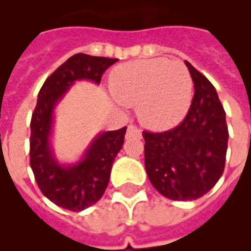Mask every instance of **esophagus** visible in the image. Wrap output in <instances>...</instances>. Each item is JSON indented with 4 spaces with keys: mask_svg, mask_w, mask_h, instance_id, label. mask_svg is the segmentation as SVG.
I'll use <instances>...</instances> for the list:
<instances>
[{
    "mask_svg": "<svg viewBox=\"0 0 251 251\" xmlns=\"http://www.w3.org/2000/svg\"><path fill=\"white\" fill-rule=\"evenodd\" d=\"M125 137H126V139H131V138H138V139H141L142 138L141 129H138L135 125H129Z\"/></svg>",
    "mask_w": 251,
    "mask_h": 251,
    "instance_id": "1",
    "label": "esophagus"
}]
</instances>
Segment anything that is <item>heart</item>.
Instances as JSON below:
<instances>
[{
    "label": "heart",
    "mask_w": 251,
    "mask_h": 251,
    "mask_svg": "<svg viewBox=\"0 0 251 251\" xmlns=\"http://www.w3.org/2000/svg\"><path fill=\"white\" fill-rule=\"evenodd\" d=\"M110 78L116 98L138 105V117L150 129L161 131L175 127L191 105L190 73L179 61H131L113 69Z\"/></svg>",
    "instance_id": "b5f03b06"
}]
</instances>
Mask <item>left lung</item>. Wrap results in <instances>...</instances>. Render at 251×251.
Wrapping results in <instances>:
<instances>
[{
	"instance_id": "obj_1",
	"label": "left lung",
	"mask_w": 251,
	"mask_h": 251,
	"mask_svg": "<svg viewBox=\"0 0 251 251\" xmlns=\"http://www.w3.org/2000/svg\"><path fill=\"white\" fill-rule=\"evenodd\" d=\"M194 98L186 117L164 133L143 131L145 167L150 181L172 201H193L222 177L228 149L226 112L215 87L191 66Z\"/></svg>"
}]
</instances>
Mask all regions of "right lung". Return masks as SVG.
Returning <instances> with one entry per match:
<instances>
[{
    "instance_id": "right-lung-1",
    "label": "right lung",
    "mask_w": 251,
    "mask_h": 251,
    "mask_svg": "<svg viewBox=\"0 0 251 251\" xmlns=\"http://www.w3.org/2000/svg\"><path fill=\"white\" fill-rule=\"evenodd\" d=\"M117 61L83 53L74 54L48 76L37 96L31 118L29 164L41 193L66 210L78 212L101 198L109 182L114 159L124 145L126 126L98 134L79 161L61 164L50 143L54 108L76 80L100 84L104 72Z\"/></svg>"
}]
</instances>
